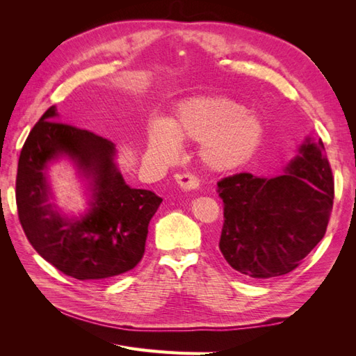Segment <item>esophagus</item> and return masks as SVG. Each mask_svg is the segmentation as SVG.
<instances>
[{
    "label": "esophagus",
    "instance_id": "esophagus-1",
    "mask_svg": "<svg viewBox=\"0 0 356 356\" xmlns=\"http://www.w3.org/2000/svg\"><path fill=\"white\" fill-rule=\"evenodd\" d=\"M175 179L178 182V186L184 190H195L200 186V179L195 174H190V172H186V174H178Z\"/></svg>",
    "mask_w": 356,
    "mask_h": 356
}]
</instances>
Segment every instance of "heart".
Segmentation results:
<instances>
[{"label": "heart", "mask_w": 356, "mask_h": 356, "mask_svg": "<svg viewBox=\"0 0 356 356\" xmlns=\"http://www.w3.org/2000/svg\"><path fill=\"white\" fill-rule=\"evenodd\" d=\"M263 124L254 113L227 98L208 96L181 104L169 120L148 129L149 153L170 160L179 143L200 144L203 163L212 170L243 165L260 144Z\"/></svg>", "instance_id": "obj_1"}]
</instances>
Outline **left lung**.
Listing matches in <instances>:
<instances>
[{"instance_id":"1","label":"left lung","mask_w":356,"mask_h":356,"mask_svg":"<svg viewBox=\"0 0 356 356\" xmlns=\"http://www.w3.org/2000/svg\"><path fill=\"white\" fill-rule=\"evenodd\" d=\"M217 186L224 209L220 251L246 277L293 272L325 236L334 179L321 139H307L282 175L260 178L241 172Z\"/></svg>"}]
</instances>
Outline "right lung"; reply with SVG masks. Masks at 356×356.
I'll return each mask as SVG.
<instances>
[{
	"mask_svg": "<svg viewBox=\"0 0 356 356\" xmlns=\"http://www.w3.org/2000/svg\"><path fill=\"white\" fill-rule=\"evenodd\" d=\"M56 108L41 115L17 163L16 204L20 225L34 250L63 275L93 281L126 273L141 261L148 224L163 199L129 187L117 170L114 143L88 129L56 122ZM68 154L92 177L95 202L80 222L62 219L47 203L44 169Z\"/></svg>",
	"mask_w": 356,
	"mask_h": 356,
	"instance_id": "right-lung-1",
	"label": "right lung"
}]
</instances>
